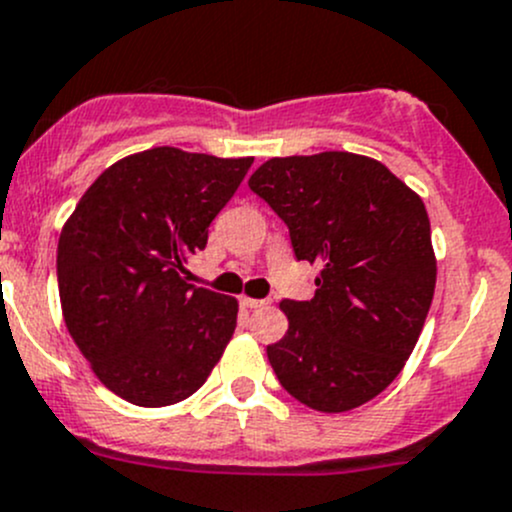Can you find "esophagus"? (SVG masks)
Segmentation results:
<instances>
[{
  "label": "esophagus",
  "instance_id": "obj_1",
  "mask_svg": "<svg viewBox=\"0 0 512 512\" xmlns=\"http://www.w3.org/2000/svg\"><path fill=\"white\" fill-rule=\"evenodd\" d=\"M240 304L245 309H260V307H265V299H255V297H240Z\"/></svg>",
  "mask_w": 512,
  "mask_h": 512
}]
</instances>
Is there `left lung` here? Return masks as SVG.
<instances>
[{"label": "left lung", "mask_w": 512, "mask_h": 512, "mask_svg": "<svg viewBox=\"0 0 512 512\" xmlns=\"http://www.w3.org/2000/svg\"><path fill=\"white\" fill-rule=\"evenodd\" d=\"M289 227L294 257L322 265L267 359L289 396L342 414L404 369L436 289L423 200L384 163L347 151L270 158L247 180Z\"/></svg>", "instance_id": "1"}]
</instances>
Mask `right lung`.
I'll return each instance as SVG.
<instances>
[{"label": "right lung", "instance_id": "add662e5", "mask_svg": "<svg viewBox=\"0 0 512 512\" xmlns=\"http://www.w3.org/2000/svg\"><path fill=\"white\" fill-rule=\"evenodd\" d=\"M252 158L160 146L103 170L56 252L66 329L106 389L146 409L205 384L237 324V299L188 285L185 262Z\"/></svg>", "mask_w": 512, "mask_h": 512}]
</instances>
